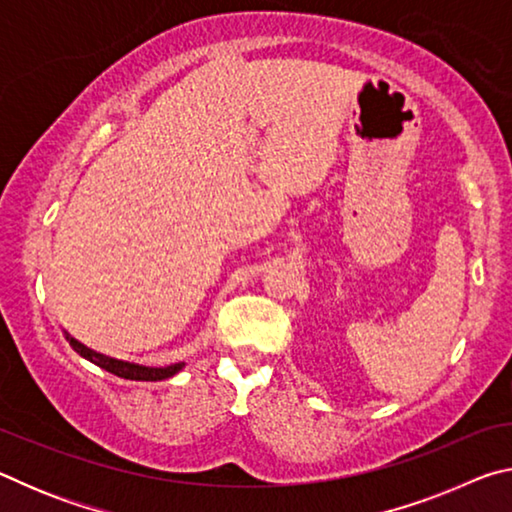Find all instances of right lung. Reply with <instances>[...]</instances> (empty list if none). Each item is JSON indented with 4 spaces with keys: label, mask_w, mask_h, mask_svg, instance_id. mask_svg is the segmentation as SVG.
Segmentation results:
<instances>
[{
    "label": "right lung",
    "mask_w": 512,
    "mask_h": 512,
    "mask_svg": "<svg viewBox=\"0 0 512 512\" xmlns=\"http://www.w3.org/2000/svg\"><path fill=\"white\" fill-rule=\"evenodd\" d=\"M69 345L81 354V357L90 359L92 363H97L99 368L112 372L121 379H133V381H160V379H169L176 375V372L183 368V363H173V366L167 368H146V366H135V363H126V361H117L110 357H103V354H97L85 348V345L76 343L74 339H69Z\"/></svg>",
    "instance_id": "obj_1"
}]
</instances>
